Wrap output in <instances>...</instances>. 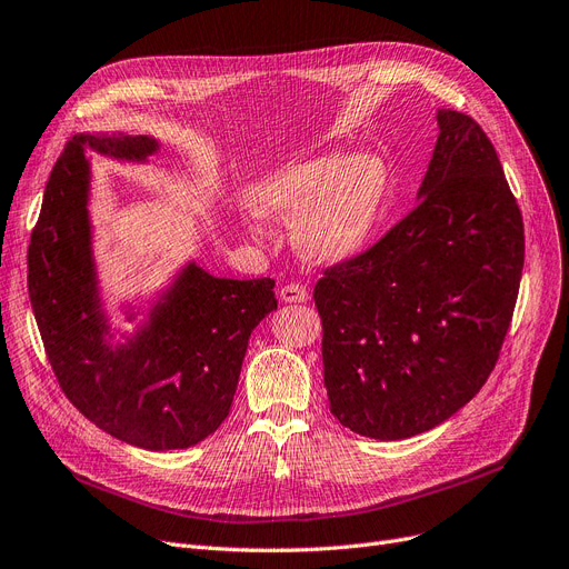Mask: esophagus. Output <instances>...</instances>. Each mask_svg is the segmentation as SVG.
Instances as JSON below:
<instances>
[{
    "mask_svg": "<svg viewBox=\"0 0 569 569\" xmlns=\"http://www.w3.org/2000/svg\"><path fill=\"white\" fill-rule=\"evenodd\" d=\"M280 299L284 303H306L308 301V289L299 282H291V284H284L280 289Z\"/></svg>",
    "mask_w": 569,
    "mask_h": 569,
    "instance_id": "1",
    "label": "esophagus"
}]
</instances>
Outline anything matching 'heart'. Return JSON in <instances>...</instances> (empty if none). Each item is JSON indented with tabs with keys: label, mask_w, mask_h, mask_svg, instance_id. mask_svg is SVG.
I'll return each mask as SVG.
<instances>
[{
	"label": "heart",
	"mask_w": 569,
	"mask_h": 569,
	"mask_svg": "<svg viewBox=\"0 0 569 569\" xmlns=\"http://www.w3.org/2000/svg\"><path fill=\"white\" fill-rule=\"evenodd\" d=\"M389 167L372 150L321 154L278 167L250 194L257 214L293 224V242L315 263L357 257L380 220L389 194Z\"/></svg>",
	"instance_id": "obj_1"
}]
</instances>
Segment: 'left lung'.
<instances>
[{
	"instance_id": "1",
	"label": "left lung",
	"mask_w": 569,
	"mask_h": 569,
	"mask_svg": "<svg viewBox=\"0 0 569 569\" xmlns=\"http://www.w3.org/2000/svg\"><path fill=\"white\" fill-rule=\"evenodd\" d=\"M417 206L380 242L323 270V387L333 417L405 440L470 402L517 306L523 220L483 129L440 108Z\"/></svg>"
}]
</instances>
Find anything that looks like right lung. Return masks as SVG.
<instances>
[{"instance_id": "obj_1", "label": "right lung", "mask_w": 569, "mask_h": 569, "mask_svg": "<svg viewBox=\"0 0 569 569\" xmlns=\"http://www.w3.org/2000/svg\"><path fill=\"white\" fill-rule=\"evenodd\" d=\"M86 150L148 161L159 141L78 133L52 167L27 250V289L48 361L76 410L108 436L150 451L194 447L229 417L248 340L278 308L276 280L214 278L187 261L137 331L116 342L92 250ZM137 315L127 306V321Z\"/></svg>"}]
</instances>
